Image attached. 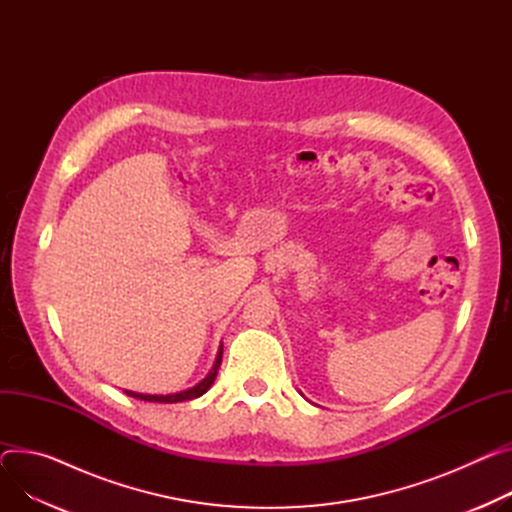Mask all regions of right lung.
<instances>
[{
    "label": "right lung",
    "mask_w": 512,
    "mask_h": 512,
    "mask_svg": "<svg viewBox=\"0 0 512 512\" xmlns=\"http://www.w3.org/2000/svg\"><path fill=\"white\" fill-rule=\"evenodd\" d=\"M221 357H223V344L217 350V359H215L211 371L207 373V377L201 379L196 385L184 389V391L166 393V396H162V393H160V396H157V393H139V391H129V389H125V391H127V396H131V398H137V400H143V402H157V404H176V402H186V400L201 398L203 393H207V389L213 385V381L217 377V371L221 367Z\"/></svg>",
    "instance_id": "add662e5"
}]
</instances>
